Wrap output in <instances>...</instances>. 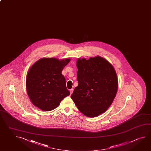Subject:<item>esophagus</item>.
Wrapping results in <instances>:
<instances>
[{
    "label": "esophagus",
    "mask_w": 151,
    "mask_h": 151,
    "mask_svg": "<svg viewBox=\"0 0 151 151\" xmlns=\"http://www.w3.org/2000/svg\"><path fill=\"white\" fill-rule=\"evenodd\" d=\"M73 91H74V89L73 88H72V89H70V94H72V93H73Z\"/></svg>",
    "instance_id": "34e87169"
}]
</instances>
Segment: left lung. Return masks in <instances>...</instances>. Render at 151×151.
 Here are the masks:
<instances>
[{
    "mask_svg": "<svg viewBox=\"0 0 151 151\" xmlns=\"http://www.w3.org/2000/svg\"><path fill=\"white\" fill-rule=\"evenodd\" d=\"M77 67L78 85L71 98L85 116H98L108 109L116 95V73L109 61L99 56L78 59Z\"/></svg>",
    "mask_w": 151,
    "mask_h": 151,
    "instance_id": "obj_1",
    "label": "left lung"
}]
</instances>
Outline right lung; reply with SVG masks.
Segmentation results:
<instances>
[{
  "label": "right lung",
  "instance_id": "add662e5",
  "mask_svg": "<svg viewBox=\"0 0 151 151\" xmlns=\"http://www.w3.org/2000/svg\"><path fill=\"white\" fill-rule=\"evenodd\" d=\"M69 61V59L42 58L32 65L27 75L26 87L35 106L43 111H51L70 94L61 74Z\"/></svg>",
  "mask_w": 151,
  "mask_h": 151
}]
</instances>
